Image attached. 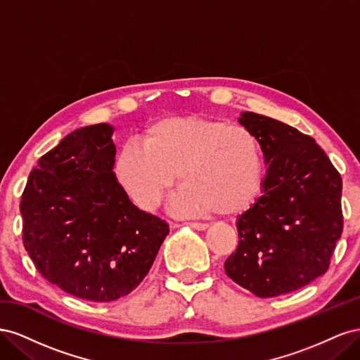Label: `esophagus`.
I'll list each match as a JSON object with an SVG mask.
<instances>
[{
	"label": "esophagus",
	"instance_id": "obj_1",
	"mask_svg": "<svg viewBox=\"0 0 360 360\" xmlns=\"http://www.w3.org/2000/svg\"><path fill=\"white\" fill-rule=\"evenodd\" d=\"M189 225L193 228V230H198V231H204V230H207V224H202V222H189ZM174 226H177V225H174Z\"/></svg>",
	"mask_w": 360,
	"mask_h": 360
}]
</instances>
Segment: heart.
Returning a JSON list of instances; mask_svg holds the SVG:
<instances>
[{"label": "heart", "mask_w": 360, "mask_h": 360, "mask_svg": "<svg viewBox=\"0 0 360 360\" xmlns=\"http://www.w3.org/2000/svg\"><path fill=\"white\" fill-rule=\"evenodd\" d=\"M138 144L120 151L114 179L144 212L158 209L177 174L184 189L176 205L191 213H240L263 183L261 144L240 124L201 117L163 118L144 130Z\"/></svg>", "instance_id": "b5f03b06"}]
</instances>
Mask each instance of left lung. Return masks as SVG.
Wrapping results in <instances>:
<instances>
[{"label": "left lung", "instance_id": "8db88e82", "mask_svg": "<svg viewBox=\"0 0 360 360\" xmlns=\"http://www.w3.org/2000/svg\"><path fill=\"white\" fill-rule=\"evenodd\" d=\"M267 174L263 195L237 219L238 245L225 261L236 284L275 297L326 274L342 233V180L315 141L275 118L242 112Z\"/></svg>", "mask_w": 360, "mask_h": 360}]
</instances>
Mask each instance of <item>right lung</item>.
<instances>
[{"instance_id":"1","label":"right lung","mask_w":360,"mask_h":360,"mask_svg":"<svg viewBox=\"0 0 360 360\" xmlns=\"http://www.w3.org/2000/svg\"><path fill=\"white\" fill-rule=\"evenodd\" d=\"M112 134L101 123L63 138L30 172L19 205L24 246L40 275L91 302L134 291L169 233L118 188Z\"/></svg>"}]
</instances>
